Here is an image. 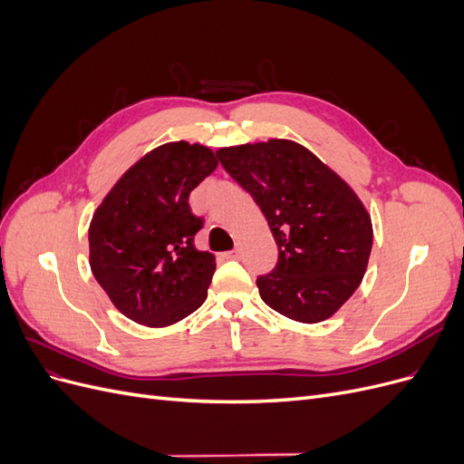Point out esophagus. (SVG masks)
I'll use <instances>...</instances> for the list:
<instances>
[{"label": "esophagus", "mask_w": 464, "mask_h": 464, "mask_svg": "<svg viewBox=\"0 0 464 464\" xmlns=\"http://www.w3.org/2000/svg\"><path fill=\"white\" fill-rule=\"evenodd\" d=\"M224 257H227V259H237V257H240V249H232V251H228V254H224Z\"/></svg>", "instance_id": "esophagus-1"}]
</instances>
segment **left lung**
<instances>
[{
    "mask_svg": "<svg viewBox=\"0 0 464 464\" xmlns=\"http://www.w3.org/2000/svg\"><path fill=\"white\" fill-rule=\"evenodd\" d=\"M217 159L259 205L275 269L257 276L263 302L300 323L331 317L353 296L372 254V218L346 181L294 141L227 147Z\"/></svg>",
    "mask_w": 464,
    "mask_h": 464,
    "instance_id": "8db88e82",
    "label": "left lung"
}]
</instances>
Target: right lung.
Returning a JSON list of instances; mask_svg holds the SVG:
<instances>
[{
    "label": "right lung",
    "mask_w": 464,
    "mask_h": 464,
    "mask_svg": "<svg viewBox=\"0 0 464 464\" xmlns=\"http://www.w3.org/2000/svg\"><path fill=\"white\" fill-rule=\"evenodd\" d=\"M217 166L203 145L166 143L133 164L96 208L91 269L125 317L166 327L207 300L217 263L193 244L203 217L191 213L189 193Z\"/></svg>",
    "instance_id": "1"
}]
</instances>
